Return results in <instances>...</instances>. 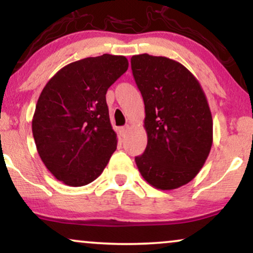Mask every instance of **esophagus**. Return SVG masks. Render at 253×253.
Instances as JSON below:
<instances>
[{
    "instance_id": "34e87169",
    "label": "esophagus",
    "mask_w": 253,
    "mask_h": 253,
    "mask_svg": "<svg viewBox=\"0 0 253 253\" xmlns=\"http://www.w3.org/2000/svg\"><path fill=\"white\" fill-rule=\"evenodd\" d=\"M128 130H129V126L128 125H127V126H125V127H123V128H120V133H121V136H125L126 135L127 133H128Z\"/></svg>"
}]
</instances>
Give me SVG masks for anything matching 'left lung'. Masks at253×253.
Returning <instances> with one entry per match:
<instances>
[{"label":"left lung","mask_w":253,"mask_h":253,"mask_svg":"<svg viewBox=\"0 0 253 253\" xmlns=\"http://www.w3.org/2000/svg\"><path fill=\"white\" fill-rule=\"evenodd\" d=\"M145 103L147 147L135 164L145 181L161 190L189 183L212 146V117L196 77L176 60L148 53L130 59Z\"/></svg>","instance_id":"1"}]
</instances>
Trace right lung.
<instances>
[{
    "mask_svg": "<svg viewBox=\"0 0 253 253\" xmlns=\"http://www.w3.org/2000/svg\"><path fill=\"white\" fill-rule=\"evenodd\" d=\"M127 69L126 57L105 53L68 64L44 86L33 135L43 164L64 184L91 183L117 149L106 92Z\"/></svg>",
    "mask_w": 253,
    "mask_h": 253,
    "instance_id": "1",
    "label": "right lung"
}]
</instances>
